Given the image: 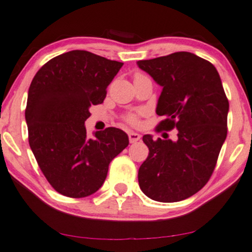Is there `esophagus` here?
<instances>
[{
	"label": "esophagus",
	"instance_id": "34e87169",
	"mask_svg": "<svg viewBox=\"0 0 252 252\" xmlns=\"http://www.w3.org/2000/svg\"><path fill=\"white\" fill-rule=\"evenodd\" d=\"M129 141L130 143H137L141 139V135L139 133H136V132H129Z\"/></svg>",
	"mask_w": 252,
	"mask_h": 252
}]
</instances>
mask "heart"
<instances>
[{
  "label": "heart",
  "instance_id": "b5f03b06",
  "mask_svg": "<svg viewBox=\"0 0 252 252\" xmlns=\"http://www.w3.org/2000/svg\"><path fill=\"white\" fill-rule=\"evenodd\" d=\"M139 76H144V75L137 73V74L135 75V79L139 78ZM126 121L129 124H131V126H137V124H138V122H139V114H129L128 116H126Z\"/></svg>",
  "mask_w": 252,
  "mask_h": 252
}]
</instances>
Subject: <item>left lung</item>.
<instances>
[{
    "mask_svg": "<svg viewBox=\"0 0 252 252\" xmlns=\"http://www.w3.org/2000/svg\"><path fill=\"white\" fill-rule=\"evenodd\" d=\"M138 67L163 87L156 113L158 130H178V139L143 136L149 156L138 170L142 192L159 202L192 196L208 183L227 137L229 102L212 63L190 52L139 60Z\"/></svg>",
    "mask_w": 252,
    "mask_h": 252,
    "instance_id": "left-lung-1",
    "label": "left lung"
}]
</instances>
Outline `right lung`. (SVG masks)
Here are the masks:
<instances>
[{"label":"right lung","instance_id":"obj_1","mask_svg":"<svg viewBox=\"0 0 252 252\" xmlns=\"http://www.w3.org/2000/svg\"><path fill=\"white\" fill-rule=\"evenodd\" d=\"M123 63L74 50L49 60L31 81L25 120L29 144L51 186L69 197L96 192L110 161L129 144L117 128L89 138V108L103 102L107 87Z\"/></svg>","mask_w":252,"mask_h":252}]
</instances>
